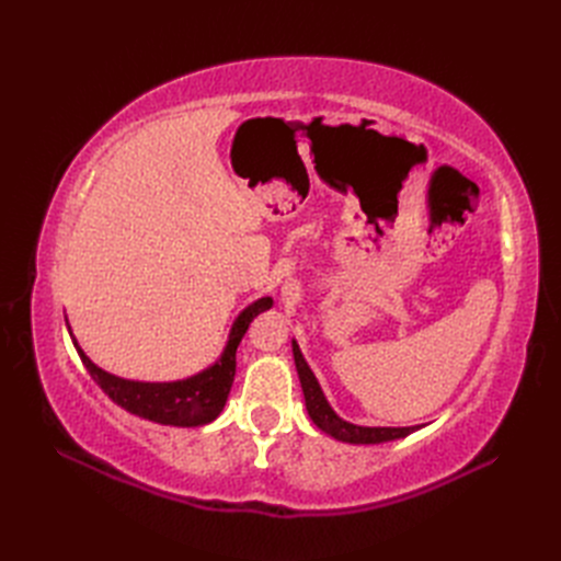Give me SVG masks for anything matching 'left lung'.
I'll return each mask as SVG.
<instances>
[{
    "mask_svg": "<svg viewBox=\"0 0 561 561\" xmlns=\"http://www.w3.org/2000/svg\"><path fill=\"white\" fill-rule=\"evenodd\" d=\"M293 355H295V367L299 375V383L304 390V402H307V412L311 416V421L316 426L328 433L330 437L339 439V443H348V445H381V443H390V439H400L412 435L416 431H421L423 426H404V428H390V426H358V423L344 421L339 416L322 388L316 379V375L311 371L309 363L304 360V355L299 351V344L293 339Z\"/></svg>",
    "mask_w": 561,
    "mask_h": 561,
    "instance_id": "1",
    "label": "left lung"
}]
</instances>
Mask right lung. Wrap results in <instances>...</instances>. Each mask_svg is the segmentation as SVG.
Returning a JSON list of instances; mask_svg holds the SVG:
<instances>
[{"mask_svg":"<svg viewBox=\"0 0 561 561\" xmlns=\"http://www.w3.org/2000/svg\"><path fill=\"white\" fill-rule=\"evenodd\" d=\"M271 307H274V299L271 297H260L257 301L248 304V307L236 316L229 330L227 346L219 353V358L206 369L196 371V375L178 381H133L110 375V371L98 367L89 355L83 353L67 318L65 322L83 367L89 369L93 381L105 390V396H110L112 402L124 407L126 412L135 416L161 423V426L196 428L206 426V423L222 414L236 375V348H239L252 318H257L262 311H268Z\"/></svg>","mask_w":561,"mask_h":561,"instance_id":"1","label":"right lung"}]
</instances>
